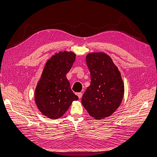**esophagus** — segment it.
Masks as SVG:
<instances>
[{"mask_svg":"<svg viewBox=\"0 0 157 157\" xmlns=\"http://www.w3.org/2000/svg\"><path fill=\"white\" fill-rule=\"evenodd\" d=\"M77 95H78V96L79 98H81L82 97L83 94L82 93V92H78V93H77Z\"/></svg>","mask_w":157,"mask_h":157,"instance_id":"esophagus-1","label":"esophagus"}]
</instances>
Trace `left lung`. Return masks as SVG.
Wrapping results in <instances>:
<instances>
[{
  "mask_svg": "<svg viewBox=\"0 0 157 157\" xmlns=\"http://www.w3.org/2000/svg\"><path fill=\"white\" fill-rule=\"evenodd\" d=\"M86 62L91 82L83 95V105L94 119L110 117L119 107L124 97L121 74L111 58L104 52L87 54Z\"/></svg>",
  "mask_w": 157,
  "mask_h": 157,
  "instance_id": "obj_1",
  "label": "left lung"
}]
</instances>
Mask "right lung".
I'll use <instances>...</instances> for the list:
<instances>
[{"label":"right lung","mask_w":157,"mask_h":157,"mask_svg":"<svg viewBox=\"0 0 157 157\" xmlns=\"http://www.w3.org/2000/svg\"><path fill=\"white\" fill-rule=\"evenodd\" d=\"M75 59L74 52H59L45 64L35 91V101L40 113L49 118H60L72 101L78 100L66 77Z\"/></svg>","instance_id":"add662e5"}]
</instances>
